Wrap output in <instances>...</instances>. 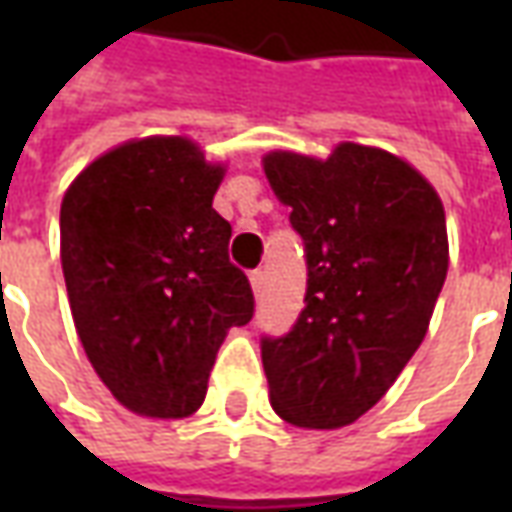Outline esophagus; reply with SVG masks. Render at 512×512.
I'll list each match as a JSON object with an SVG mask.
<instances>
[{"label": "esophagus", "instance_id": "1", "mask_svg": "<svg viewBox=\"0 0 512 512\" xmlns=\"http://www.w3.org/2000/svg\"><path fill=\"white\" fill-rule=\"evenodd\" d=\"M249 282H252V290H255V296H260V293H263V285H266V274H263V271L257 268V271H252V274H249Z\"/></svg>", "mask_w": 512, "mask_h": 512}]
</instances>
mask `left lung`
<instances>
[{"instance_id":"left-lung-1","label":"left lung","mask_w":512,"mask_h":512,"mask_svg":"<svg viewBox=\"0 0 512 512\" xmlns=\"http://www.w3.org/2000/svg\"><path fill=\"white\" fill-rule=\"evenodd\" d=\"M304 241V310L263 334L271 406L299 428H343L395 384L428 332L447 277L439 194L386 150L345 142L326 161L263 158Z\"/></svg>"}]
</instances>
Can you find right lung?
Instances as JSON below:
<instances>
[{
    "mask_svg": "<svg viewBox=\"0 0 512 512\" xmlns=\"http://www.w3.org/2000/svg\"><path fill=\"white\" fill-rule=\"evenodd\" d=\"M224 169L183 136H150L93 161L60 208L73 323L109 392L145 417L197 411L230 326L255 315L213 211Z\"/></svg>",
    "mask_w": 512,
    "mask_h": 512,
    "instance_id": "right-lung-1",
    "label": "right lung"
}]
</instances>
